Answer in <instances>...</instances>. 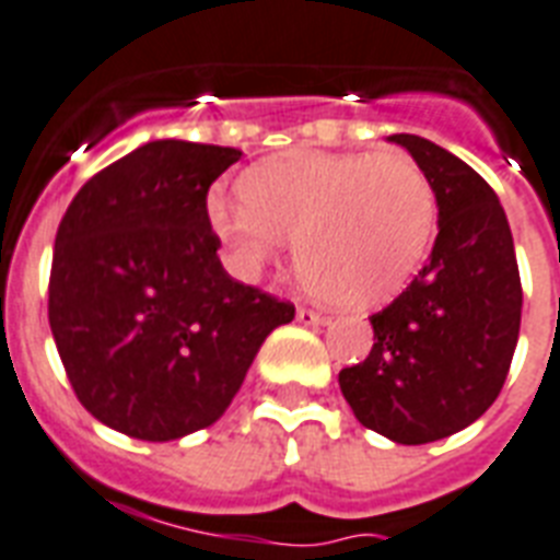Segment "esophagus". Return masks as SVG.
Returning <instances> with one entry per match:
<instances>
[{"label": "esophagus", "instance_id": "34e87169", "mask_svg": "<svg viewBox=\"0 0 560 560\" xmlns=\"http://www.w3.org/2000/svg\"><path fill=\"white\" fill-rule=\"evenodd\" d=\"M295 319L304 322V325H327V316L311 311V307H299V311H295Z\"/></svg>", "mask_w": 560, "mask_h": 560}]
</instances>
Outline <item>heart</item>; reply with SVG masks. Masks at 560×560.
<instances>
[{"label": "heart", "instance_id": "obj_1", "mask_svg": "<svg viewBox=\"0 0 560 560\" xmlns=\"http://www.w3.org/2000/svg\"><path fill=\"white\" fill-rule=\"evenodd\" d=\"M241 201H209V221L244 279L295 244L302 279L348 307L388 302L417 276L438 230V195L402 152L299 154L261 163Z\"/></svg>", "mask_w": 560, "mask_h": 560}]
</instances>
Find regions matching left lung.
Listing matches in <instances>:
<instances>
[{"mask_svg": "<svg viewBox=\"0 0 560 560\" xmlns=\"http://www.w3.org/2000/svg\"><path fill=\"white\" fill-rule=\"evenodd\" d=\"M434 186L440 233L402 293L371 316L374 348L339 371L365 429L422 445L466 429L506 383L521 330V272L498 195L469 163L417 135H390Z\"/></svg>", "mask_w": 560, "mask_h": 560, "instance_id": "8db88e82", "label": "left lung"}]
</instances>
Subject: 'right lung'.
Returning <instances> with one entry per match:
<instances>
[{"mask_svg": "<svg viewBox=\"0 0 560 560\" xmlns=\"http://www.w3.org/2000/svg\"><path fill=\"white\" fill-rule=\"evenodd\" d=\"M233 147L152 140L85 180L54 241L48 322L91 417L166 443L230 408L295 307L221 267L207 192Z\"/></svg>", "mask_w": 560, "mask_h": 560, "instance_id": "right-lung-1", "label": "right lung"}]
</instances>
